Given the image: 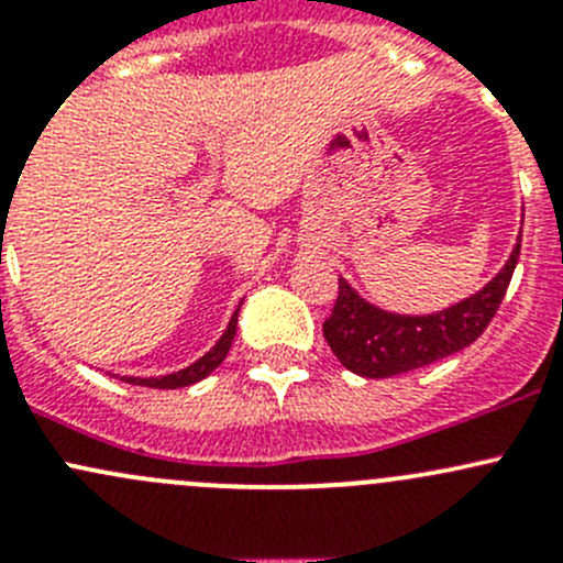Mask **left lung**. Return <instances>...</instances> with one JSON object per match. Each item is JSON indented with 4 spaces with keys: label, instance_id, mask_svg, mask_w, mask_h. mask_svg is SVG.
I'll use <instances>...</instances> for the list:
<instances>
[{
    "label": "left lung",
    "instance_id": "8db88e82",
    "mask_svg": "<svg viewBox=\"0 0 563 563\" xmlns=\"http://www.w3.org/2000/svg\"><path fill=\"white\" fill-rule=\"evenodd\" d=\"M518 255L520 242L485 288L428 316H400L376 308L340 277L338 302L323 321V338L340 365L362 378H389L433 365L485 332L507 294Z\"/></svg>",
    "mask_w": 563,
    "mask_h": 563
}]
</instances>
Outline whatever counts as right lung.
<instances>
[{
	"label": "right lung",
	"instance_id": "right-lung-1",
	"mask_svg": "<svg viewBox=\"0 0 563 563\" xmlns=\"http://www.w3.org/2000/svg\"><path fill=\"white\" fill-rule=\"evenodd\" d=\"M242 308V302H240ZM240 308L234 310V316H231L229 327H225V332L220 334L218 343L212 345V349L207 351V354L201 356V360H196L192 365L181 367V371L176 373H168V376H161V378H135V376H124L122 382L128 384H135V387H152V389H181V387H190V384H198L201 378H207L209 373L214 371V367L223 365L225 354H229L231 343H234V334H236V316H240Z\"/></svg>",
	"mask_w": 563,
	"mask_h": 563
}]
</instances>
